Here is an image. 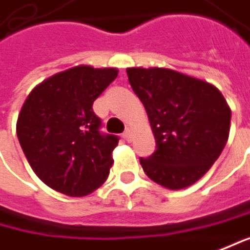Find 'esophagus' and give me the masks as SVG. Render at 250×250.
Returning a JSON list of instances; mask_svg holds the SVG:
<instances>
[{
    "label": "esophagus",
    "instance_id": "34e87169",
    "mask_svg": "<svg viewBox=\"0 0 250 250\" xmlns=\"http://www.w3.org/2000/svg\"><path fill=\"white\" fill-rule=\"evenodd\" d=\"M131 136H132V128H131V126H126V128H125V132H124V138H125L126 141H129Z\"/></svg>",
    "mask_w": 250,
    "mask_h": 250
}]
</instances>
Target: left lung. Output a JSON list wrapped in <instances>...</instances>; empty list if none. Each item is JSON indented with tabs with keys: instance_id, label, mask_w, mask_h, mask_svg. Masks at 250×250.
I'll use <instances>...</instances> for the list:
<instances>
[{
	"instance_id": "obj_1",
	"label": "left lung",
	"mask_w": 250,
	"mask_h": 250,
	"mask_svg": "<svg viewBox=\"0 0 250 250\" xmlns=\"http://www.w3.org/2000/svg\"><path fill=\"white\" fill-rule=\"evenodd\" d=\"M126 74L156 142L151 156L139 158L142 169L168 189L190 187L215 164L229 136L230 109L221 91L167 68H128Z\"/></svg>"
}]
</instances>
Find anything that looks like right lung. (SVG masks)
I'll return each instance as SVG.
<instances>
[{
    "label": "right lung",
    "mask_w": 250,
    "mask_h": 250,
    "mask_svg": "<svg viewBox=\"0 0 250 250\" xmlns=\"http://www.w3.org/2000/svg\"><path fill=\"white\" fill-rule=\"evenodd\" d=\"M116 77L115 68L81 65L45 80L25 99L17 122L18 141L49 188L77 198L106 181L119 138L101 131L92 105Z\"/></svg>",
    "instance_id": "1"
}]
</instances>
